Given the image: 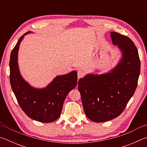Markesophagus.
I'll use <instances>...</instances> for the list:
<instances>
[{
    "label": "esophagus",
    "instance_id": "obj_1",
    "mask_svg": "<svg viewBox=\"0 0 147 147\" xmlns=\"http://www.w3.org/2000/svg\"><path fill=\"white\" fill-rule=\"evenodd\" d=\"M84 75V73L82 70H78V73H77V76H78V78H82Z\"/></svg>",
    "mask_w": 147,
    "mask_h": 147
}]
</instances>
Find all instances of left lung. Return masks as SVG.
Segmentation results:
<instances>
[{"mask_svg":"<svg viewBox=\"0 0 147 147\" xmlns=\"http://www.w3.org/2000/svg\"><path fill=\"white\" fill-rule=\"evenodd\" d=\"M110 34L121 54L117 64L107 73H89L78 80L84 112L95 123L110 121L123 112L136 91L140 74V59L132 41L117 32Z\"/></svg>","mask_w":147,"mask_h":147,"instance_id":"obj_1","label":"left lung"}]
</instances>
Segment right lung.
<instances>
[{
  "instance_id": "obj_1",
  "label": "right lung",
  "mask_w": 147,
  "mask_h": 147,
  "mask_svg": "<svg viewBox=\"0 0 147 147\" xmlns=\"http://www.w3.org/2000/svg\"><path fill=\"white\" fill-rule=\"evenodd\" d=\"M27 32L17 41L12 50L9 69L11 86L17 102L27 115L41 123H52L60 116L62 107L67 94L76 86L77 71L56 76L46 87L36 88L22 76L18 63V53L21 43Z\"/></svg>"
}]
</instances>
